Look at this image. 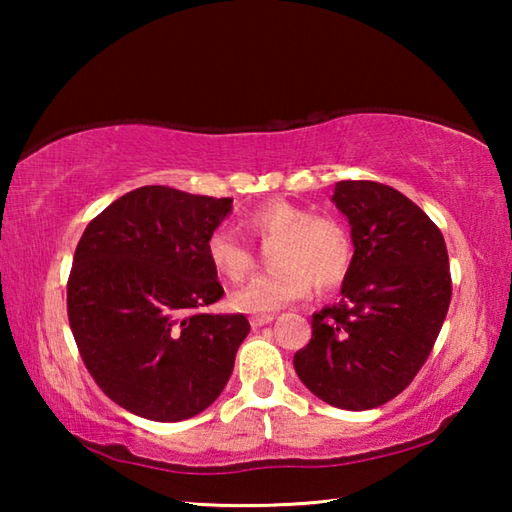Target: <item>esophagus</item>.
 <instances>
[{
  "label": "esophagus",
  "instance_id": "1",
  "mask_svg": "<svg viewBox=\"0 0 512 512\" xmlns=\"http://www.w3.org/2000/svg\"><path fill=\"white\" fill-rule=\"evenodd\" d=\"M275 318V314H257V316H250V325L253 327H262L266 323H271V320Z\"/></svg>",
  "mask_w": 512,
  "mask_h": 512
}]
</instances>
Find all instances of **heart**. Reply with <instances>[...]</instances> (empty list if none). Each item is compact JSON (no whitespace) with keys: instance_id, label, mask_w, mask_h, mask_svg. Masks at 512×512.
Segmentation results:
<instances>
[{"instance_id":"heart-1","label":"heart","mask_w":512,"mask_h":512,"mask_svg":"<svg viewBox=\"0 0 512 512\" xmlns=\"http://www.w3.org/2000/svg\"><path fill=\"white\" fill-rule=\"evenodd\" d=\"M248 235L257 241L275 239L271 266L232 296V305L248 314H266L305 300L314 287L320 293L339 289L352 266V239L334 216L309 214L282 198H271L248 212ZM207 262L225 282L241 284L253 273L255 255L237 232L216 228L205 241Z\"/></svg>"}]
</instances>
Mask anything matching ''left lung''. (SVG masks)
Wrapping results in <instances>:
<instances>
[{"mask_svg": "<svg viewBox=\"0 0 512 512\" xmlns=\"http://www.w3.org/2000/svg\"><path fill=\"white\" fill-rule=\"evenodd\" d=\"M354 257L341 300L311 316V341L293 366L320 400L348 411L400 395L429 359L452 300L443 232L397 189L336 183Z\"/></svg>", "mask_w": 512, "mask_h": 512, "instance_id": "left-lung-1", "label": "left lung"}]
</instances>
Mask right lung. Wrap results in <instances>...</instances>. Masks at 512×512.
I'll return each instance as SVG.
<instances>
[{
  "mask_svg": "<svg viewBox=\"0 0 512 512\" xmlns=\"http://www.w3.org/2000/svg\"><path fill=\"white\" fill-rule=\"evenodd\" d=\"M232 198L146 185L88 223L67 280V318L97 386L158 422L205 411L228 384L244 314H205L223 298L205 241Z\"/></svg>",
  "mask_w": 512,
  "mask_h": 512,
  "instance_id": "add662e5",
  "label": "right lung"
}]
</instances>
